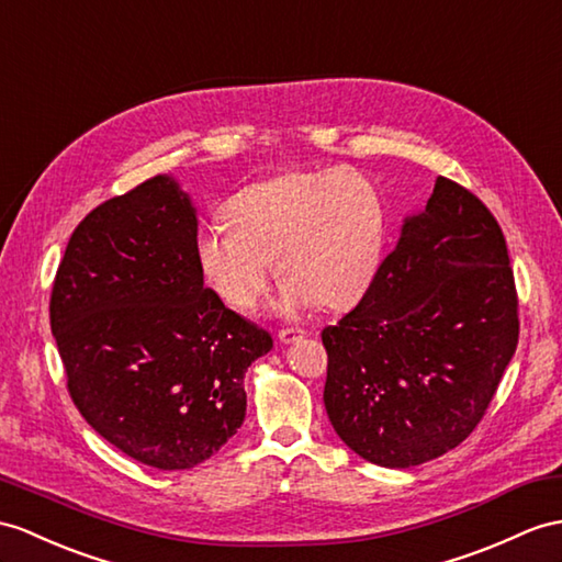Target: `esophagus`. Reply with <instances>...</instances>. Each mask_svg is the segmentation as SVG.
Here are the masks:
<instances>
[{
	"instance_id": "34e87169",
	"label": "esophagus",
	"mask_w": 562,
	"mask_h": 562,
	"mask_svg": "<svg viewBox=\"0 0 562 562\" xmlns=\"http://www.w3.org/2000/svg\"><path fill=\"white\" fill-rule=\"evenodd\" d=\"M303 336H305L303 328H281V331L277 334L281 344H295V340H300Z\"/></svg>"
}]
</instances>
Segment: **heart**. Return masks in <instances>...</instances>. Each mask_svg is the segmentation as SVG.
Wrapping results in <instances>:
<instances>
[{
  "label": "heart",
  "mask_w": 562,
  "mask_h": 562,
  "mask_svg": "<svg viewBox=\"0 0 562 562\" xmlns=\"http://www.w3.org/2000/svg\"><path fill=\"white\" fill-rule=\"evenodd\" d=\"M226 224L198 236V259L231 310L265 295L271 262L283 281L279 310L346 307L374 281L384 248V202L355 169L293 171L243 188L224 204Z\"/></svg>",
  "instance_id": "heart-1"
}]
</instances>
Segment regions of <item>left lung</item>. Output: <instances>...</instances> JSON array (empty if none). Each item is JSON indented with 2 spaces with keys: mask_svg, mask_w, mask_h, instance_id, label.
<instances>
[{
  "mask_svg": "<svg viewBox=\"0 0 562 562\" xmlns=\"http://www.w3.org/2000/svg\"><path fill=\"white\" fill-rule=\"evenodd\" d=\"M519 336L508 245L486 204L439 176L367 293L326 326L324 405L381 468H415L482 422Z\"/></svg>",
  "mask_w": 562,
  "mask_h": 562,
  "instance_id": "obj_1",
  "label": "left lung"
}]
</instances>
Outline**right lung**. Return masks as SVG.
Segmentation results:
<instances>
[{"label": "right lung", "mask_w": 562, "mask_h": 562, "mask_svg": "<svg viewBox=\"0 0 562 562\" xmlns=\"http://www.w3.org/2000/svg\"><path fill=\"white\" fill-rule=\"evenodd\" d=\"M198 214L171 176L94 207L66 245L49 324L68 393L102 439L157 470L210 460L245 419L273 346L204 289Z\"/></svg>", "instance_id": "1"}]
</instances>
